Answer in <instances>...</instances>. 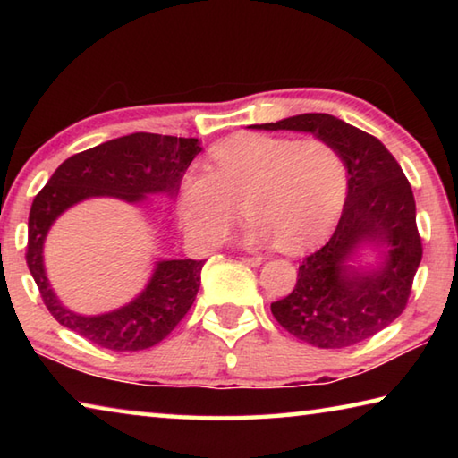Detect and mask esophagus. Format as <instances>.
Wrapping results in <instances>:
<instances>
[{"instance_id": "34e87169", "label": "esophagus", "mask_w": 458, "mask_h": 458, "mask_svg": "<svg viewBox=\"0 0 458 458\" xmlns=\"http://www.w3.org/2000/svg\"><path fill=\"white\" fill-rule=\"evenodd\" d=\"M242 260L246 262V265H250V267H260L262 265V257H259V254H254V257H242Z\"/></svg>"}]
</instances>
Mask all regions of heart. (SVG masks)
Listing matches in <instances>:
<instances>
[{
  "instance_id": "1",
  "label": "heart",
  "mask_w": 458,
  "mask_h": 458,
  "mask_svg": "<svg viewBox=\"0 0 458 458\" xmlns=\"http://www.w3.org/2000/svg\"><path fill=\"white\" fill-rule=\"evenodd\" d=\"M347 164L323 137L238 133L216 143L208 172H190L177 193V216L193 242L214 246L242 210L248 238L299 250L319 240L347 198Z\"/></svg>"
}]
</instances>
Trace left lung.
I'll list each match as a JSON object with an SVG mask.
<instances>
[{
    "label": "left lung",
    "instance_id": "left-lung-1",
    "mask_svg": "<svg viewBox=\"0 0 458 458\" xmlns=\"http://www.w3.org/2000/svg\"><path fill=\"white\" fill-rule=\"evenodd\" d=\"M309 131L337 147L350 174L337 228L299 265L294 289L270 305L275 319L305 344L344 350L376 335L404 311L422 260L416 201L408 177L379 139L325 113L252 125ZM363 239L388 244L383 268L358 274L344 260Z\"/></svg>",
    "mask_w": 458,
    "mask_h": 458
}]
</instances>
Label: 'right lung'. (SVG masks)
<instances>
[{
	"mask_svg": "<svg viewBox=\"0 0 458 458\" xmlns=\"http://www.w3.org/2000/svg\"><path fill=\"white\" fill-rule=\"evenodd\" d=\"M199 151L198 139L133 133L76 153L52 174L30 210L26 262L44 305L60 325L111 352L149 350L177 327L196 301L204 260H161L133 303L106 315L82 317L54 297L44 275L42 246L52 222L81 199L114 196L139 201L155 191L174 196Z\"/></svg>",
	"mask_w": 458,
	"mask_h": 458,
	"instance_id": "1",
	"label": "right lung"
}]
</instances>
